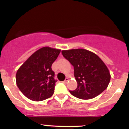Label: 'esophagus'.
<instances>
[{
  "label": "esophagus",
  "instance_id": "34e87169",
  "mask_svg": "<svg viewBox=\"0 0 129 129\" xmlns=\"http://www.w3.org/2000/svg\"><path fill=\"white\" fill-rule=\"evenodd\" d=\"M69 81V78H66V79L64 80V81H63V82H66H66H67V81Z\"/></svg>",
  "mask_w": 129,
  "mask_h": 129
}]
</instances>
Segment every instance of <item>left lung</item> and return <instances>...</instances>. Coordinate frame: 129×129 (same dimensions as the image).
Segmentation results:
<instances>
[{"label":"left lung","mask_w":129,"mask_h":129,"mask_svg":"<svg viewBox=\"0 0 129 129\" xmlns=\"http://www.w3.org/2000/svg\"><path fill=\"white\" fill-rule=\"evenodd\" d=\"M62 53L74 67L78 87L70 91L72 95L81 100H90L107 88L110 72L97 54L82 48L62 50Z\"/></svg>","instance_id":"obj_1"}]
</instances>
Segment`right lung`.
I'll return each mask as SVG.
<instances>
[{
  "label": "right lung",
  "mask_w": 129,
  "mask_h": 129,
  "mask_svg": "<svg viewBox=\"0 0 129 129\" xmlns=\"http://www.w3.org/2000/svg\"><path fill=\"white\" fill-rule=\"evenodd\" d=\"M60 50L44 47L28 57L16 73V84L27 98L41 101L54 93L56 81L51 66Z\"/></svg>",
  "instance_id": "obj_1"
}]
</instances>
